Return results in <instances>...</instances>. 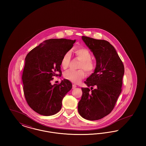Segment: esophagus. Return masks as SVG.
<instances>
[{
    "mask_svg": "<svg viewBox=\"0 0 146 146\" xmlns=\"http://www.w3.org/2000/svg\"><path fill=\"white\" fill-rule=\"evenodd\" d=\"M76 88V84H73V85H72V89H75Z\"/></svg>",
    "mask_w": 146,
    "mask_h": 146,
    "instance_id": "obj_1",
    "label": "esophagus"
}]
</instances>
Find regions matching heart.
Returning <instances> with one entry per match:
<instances>
[{
    "label": "heart",
    "mask_w": 146,
    "mask_h": 146,
    "mask_svg": "<svg viewBox=\"0 0 146 146\" xmlns=\"http://www.w3.org/2000/svg\"><path fill=\"white\" fill-rule=\"evenodd\" d=\"M74 52L76 57L81 60L78 70H68L64 73L63 76L65 79L74 83H79L85 76V71L88 73H92L96 68V63L91 59V55L89 50L83 47H78L74 50ZM70 61V54L66 52L61 60V66L66 70L68 67ZM84 69V70H83Z\"/></svg>",
    "instance_id": "heart-1"
}]
</instances>
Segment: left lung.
I'll list each match as a JSON object with an SVG mask.
<instances>
[{"label":"left lung","instance_id":"8db88e82","mask_svg":"<svg viewBox=\"0 0 146 146\" xmlns=\"http://www.w3.org/2000/svg\"><path fill=\"white\" fill-rule=\"evenodd\" d=\"M82 39L96 60V68L85 83L89 88H82L83 94L78 110L83 118L96 120L113 110L121 92L124 66L111 44L104 40L82 36ZM96 89L92 90L93 86Z\"/></svg>","mask_w":146,"mask_h":146}]
</instances>
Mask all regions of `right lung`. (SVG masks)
Returning a JSON list of instances; mask_svg holds the SVG:
<instances>
[{
  "label": "right lung",
  "mask_w": 146,
  "mask_h": 146,
  "mask_svg": "<svg viewBox=\"0 0 146 146\" xmlns=\"http://www.w3.org/2000/svg\"><path fill=\"white\" fill-rule=\"evenodd\" d=\"M75 42L66 39L46 40L26 57L22 76L24 95L29 106L40 115L49 116L60 111L63 97L72 88L67 79L54 85L51 81L52 76L61 75L62 57Z\"/></svg>",
  "instance_id": "obj_1"
}]
</instances>
